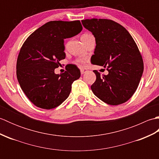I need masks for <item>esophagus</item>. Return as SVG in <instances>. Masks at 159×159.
I'll return each mask as SVG.
<instances>
[{"label":"esophagus","instance_id":"obj_1","mask_svg":"<svg viewBox=\"0 0 159 159\" xmlns=\"http://www.w3.org/2000/svg\"><path fill=\"white\" fill-rule=\"evenodd\" d=\"M87 72V70L86 69H83V68H81L80 69V73H81V74H85Z\"/></svg>","mask_w":159,"mask_h":159}]
</instances>
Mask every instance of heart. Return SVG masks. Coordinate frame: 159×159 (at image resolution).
<instances>
[{
  "label": "heart",
  "mask_w": 159,
  "mask_h": 159,
  "mask_svg": "<svg viewBox=\"0 0 159 159\" xmlns=\"http://www.w3.org/2000/svg\"><path fill=\"white\" fill-rule=\"evenodd\" d=\"M93 36L92 34H89V33H85V34H83L81 37V40H85L89 38L90 37ZM75 63L76 64H79V65H85L86 63V61L84 60L83 59H76Z\"/></svg>",
  "instance_id": "1"
}]
</instances>
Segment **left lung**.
Returning a JSON list of instances; mask_svg holds the SVG:
<instances>
[{"label":"left lung","mask_w":159,"mask_h":159,"mask_svg":"<svg viewBox=\"0 0 159 159\" xmlns=\"http://www.w3.org/2000/svg\"><path fill=\"white\" fill-rule=\"evenodd\" d=\"M83 25L93 33L96 48L91 61L107 67L109 74L100 76L91 86L94 95L110 105L126 102L133 96L143 72L142 57L135 42L120 24L108 19H86Z\"/></svg>","instance_id":"left-lung-1"}]
</instances>
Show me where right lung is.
Instances as JSON below:
<instances>
[{"mask_svg": "<svg viewBox=\"0 0 159 159\" xmlns=\"http://www.w3.org/2000/svg\"><path fill=\"white\" fill-rule=\"evenodd\" d=\"M79 20H55L46 23L31 33L20 48L17 59V79L23 92L39 108L52 109L69 96L80 70L69 64L65 72L55 74L59 61L66 58L64 39L82 31Z\"/></svg>", "mask_w": 159, "mask_h": 159, "instance_id": "add662e5", "label": "right lung"}]
</instances>
